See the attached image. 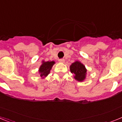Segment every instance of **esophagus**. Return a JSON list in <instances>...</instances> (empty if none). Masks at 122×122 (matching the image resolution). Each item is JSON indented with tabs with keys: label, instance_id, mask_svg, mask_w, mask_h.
I'll list each match as a JSON object with an SVG mask.
<instances>
[{
	"label": "esophagus",
	"instance_id": "1",
	"mask_svg": "<svg viewBox=\"0 0 122 122\" xmlns=\"http://www.w3.org/2000/svg\"><path fill=\"white\" fill-rule=\"evenodd\" d=\"M59 62H60V63H63V62H65V59H60L59 60Z\"/></svg>",
	"mask_w": 122,
	"mask_h": 122
}]
</instances>
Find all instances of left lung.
I'll return each mask as SVG.
<instances>
[{"mask_svg": "<svg viewBox=\"0 0 122 122\" xmlns=\"http://www.w3.org/2000/svg\"><path fill=\"white\" fill-rule=\"evenodd\" d=\"M70 71L72 73L75 74L74 78L78 81H82L86 78L87 70L84 65L81 62L76 61L72 63L70 66Z\"/></svg>", "mask_w": 122, "mask_h": 122, "instance_id": "1", "label": "left lung"}]
</instances>
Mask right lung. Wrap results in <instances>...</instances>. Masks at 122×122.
<instances>
[{
    "mask_svg": "<svg viewBox=\"0 0 122 122\" xmlns=\"http://www.w3.org/2000/svg\"><path fill=\"white\" fill-rule=\"evenodd\" d=\"M54 63L55 62L54 61L43 62V64L41 65L39 70L41 77H46V76H48Z\"/></svg>",
    "mask_w": 122,
    "mask_h": 122,
    "instance_id": "1",
    "label": "right lung"
}]
</instances>
